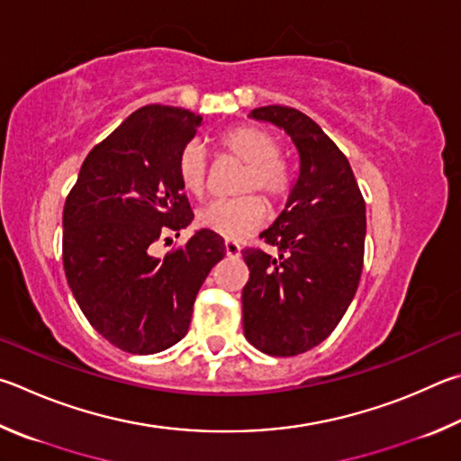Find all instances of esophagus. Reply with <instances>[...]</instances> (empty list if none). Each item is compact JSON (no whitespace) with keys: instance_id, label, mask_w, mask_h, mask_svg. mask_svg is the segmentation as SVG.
I'll return each instance as SVG.
<instances>
[{"instance_id":"obj_1","label":"esophagus","mask_w":461,"mask_h":461,"mask_svg":"<svg viewBox=\"0 0 461 461\" xmlns=\"http://www.w3.org/2000/svg\"><path fill=\"white\" fill-rule=\"evenodd\" d=\"M224 251H226V257L237 259V257H240V245L235 243V240H224Z\"/></svg>"}]
</instances>
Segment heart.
I'll return each instance as SVG.
<instances>
[{
    "label": "heart",
    "instance_id": "1",
    "mask_svg": "<svg viewBox=\"0 0 461 461\" xmlns=\"http://www.w3.org/2000/svg\"><path fill=\"white\" fill-rule=\"evenodd\" d=\"M218 148L245 164L239 177L240 194L259 192L267 204L287 196L292 176L284 159L279 158L277 137L259 125H239L218 137ZM176 174L182 190L194 198H202L208 184V159L202 145L185 143L176 161ZM265 218L263 202L247 194L232 200L210 202L198 212V224L229 240H239L259 229Z\"/></svg>",
    "mask_w": 461,
    "mask_h": 461
}]
</instances>
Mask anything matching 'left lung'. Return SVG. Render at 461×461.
I'll use <instances>...</instances> for the list:
<instances>
[{"instance_id": "8db88e82", "label": "left lung", "mask_w": 461, "mask_h": 461, "mask_svg": "<svg viewBox=\"0 0 461 461\" xmlns=\"http://www.w3.org/2000/svg\"><path fill=\"white\" fill-rule=\"evenodd\" d=\"M292 137L300 174L261 249H245L243 330L257 350L295 357L324 342L348 310L365 263L366 206L344 153L302 111L269 104L251 111Z\"/></svg>"}]
</instances>
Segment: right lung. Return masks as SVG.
<instances>
[{"label":"right lung","instance_id":"1","mask_svg":"<svg viewBox=\"0 0 461 461\" xmlns=\"http://www.w3.org/2000/svg\"><path fill=\"white\" fill-rule=\"evenodd\" d=\"M202 117L148 104L131 113L83 161L62 214V261L85 318L117 348L156 354L180 342L194 300L226 255L221 235L200 229L164 259L158 240L192 222L176 161Z\"/></svg>","mask_w":461,"mask_h":461}]
</instances>
